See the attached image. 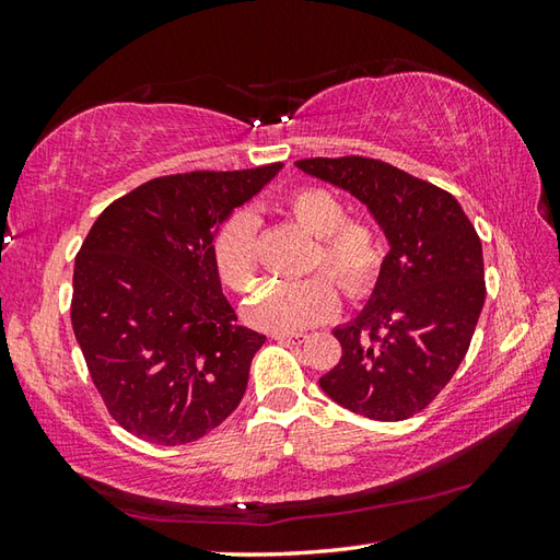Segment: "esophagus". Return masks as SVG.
Listing matches in <instances>:
<instances>
[{
    "instance_id": "esophagus-1",
    "label": "esophagus",
    "mask_w": 560,
    "mask_h": 560,
    "mask_svg": "<svg viewBox=\"0 0 560 560\" xmlns=\"http://www.w3.org/2000/svg\"><path fill=\"white\" fill-rule=\"evenodd\" d=\"M271 339H277V341H303L305 335H295V331H271Z\"/></svg>"
}]
</instances>
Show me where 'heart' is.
I'll return each instance as SVG.
<instances>
[{
	"instance_id": "obj_1",
	"label": "heart",
	"mask_w": 560,
	"mask_h": 560,
	"mask_svg": "<svg viewBox=\"0 0 560 560\" xmlns=\"http://www.w3.org/2000/svg\"><path fill=\"white\" fill-rule=\"evenodd\" d=\"M287 211L303 231L317 237L313 267H325L349 295L373 289L383 267V245L371 225L347 221V207L323 187L295 189L287 197ZM211 257L225 287L235 293L257 289V217L253 211L241 209L221 223ZM337 307L335 283L319 273L299 283H271L247 305V319L261 329L299 331L331 317Z\"/></svg>"
}]
</instances>
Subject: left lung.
Returning a JSON list of instances; mask_svg holds the SVG:
<instances>
[{
    "label": "left lung",
    "instance_id": "1",
    "mask_svg": "<svg viewBox=\"0 0 560 560\" xmlns=\"http://www.w3.org/2000/svg\"><path fill=\"white\" fill-rule=\"evenodd\" d=\"M295 168L359 199L389 245L363 311L331 329L341 361L319 387L365 419H411L450 383L477 329L479 235L455 197L389 163L305 159Z\"/></svg>",
    "mask_w": 560,
    "mask_h": 560
}]
</instances>
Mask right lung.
I'll return each instance as SVG.
<instances>
[{
  "label": "right lung",
  "instance_id": "add662e5",
  "mask_svg": "<svg viewBox=\"0 0 560 560\" xmlns=\"http://www.w3.org/2000/svg\"><path fill=\"white\" fill-rule=\"evenodd\" d=\"M281 168L156 177L91 225L74 261L71 327L125 431L185 445L241 404L267 337L235 325L211 245Z\"/></svg>",
  "mask_w": 560,
  "mask_h": 560
}]
</instances>
